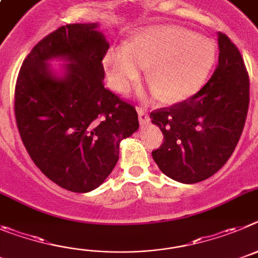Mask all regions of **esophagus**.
Returning <instances> with one entry per match:
<instances>
[{"mask_svg": "<svg viewBox=\"0 0 258 258\" xmlns=\"http://www.w3.org/2000/svg\"><path fill=\"white\" fill-rule=\"evenodd\" d=\"M138 114H139V122L141 124H146L149 123V114L146 112V109L144 106H138Z\"/></svg>", "mask_w": 258, "mask_h": 258, "instance_id": "esophagus-1", "label": "esophagus"}]
</instances>
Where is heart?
Returning <instances> with one entry per match:
<instances>
[{
    "instance_id": "heart-1",
    "label": "heart",
    "mask_w": 258,
    "mask_h": 258,
    "mask_svg": "<svg viewBox=\"0 0 258 258\" xmlns=\"http://www.w3.org/2000/svg\"><path fill=\"white\" fill-rule=\"evenodd\" d=\"M211 39L184 28L161 25L145 29L127 46L106 51L104 68L110 87L124 92L144 68L153 81L152 91L168 101L189 99L201 90L215 62Z\"/></svg>"
}]
</instances>
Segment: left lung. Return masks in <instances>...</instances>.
<instances>
[{"label":"left lung","mask_w":258,"mask_h":258,"mask_svg":"<svg viewBox=\"0 0 258 258\" xmlns=\"http://www.w3.org/2000/svg\"><path fill=\"white\" fill-rule=\"evenodd\" d=\"M219 64L187 100L150 113L163 134L152 155L172 180L196 184L215 175L238 144L249 105V77L238 47L219 33Z\"/></svg>","instance_id":"1"}]
</instances>
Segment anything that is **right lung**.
<instances>
[{
	"label": "right lung",
	"instance_id": "right-lung-1",
	"mask_svg": "<svg viewBox=\"0 0 258 258\" xmlns=\"http://www.w3.org/2000/svg\"><path fill=\"white\" fill-rule=\"evenodd\" d=\"M97 24H68L32 48L15 86V118L41 172L73 192L96 189L119 158L120 140L139 128L136 109L104 87L109 43ZM66 57L62 78L47 60Z\"/></svg>",
	"mask_w": 258,
	"mask_h": 258
}]
</instances>
